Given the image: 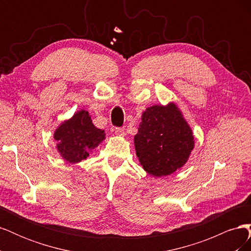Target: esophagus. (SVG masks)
Segmentation results:
<instances>
[{"mask_svg":"<svg viewBox=\"0 0 251 251\" xmlns=\"http://www.w3.org/2000/svg\"><path fill=\"white\" fill-rule=\"evenodd\" d=\"M125 130H126V128L124 126H120V127H115V128H114V132H115L116 135L124 136L125 135Z\"/></svg>","mask_w":251,"mask_h":251,"instance_id":"1","label":"esophagus"}]
</instances>
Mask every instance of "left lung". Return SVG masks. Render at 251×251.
Segmentation results:
<instances>
[{
    "label": "left lung",
    "mask_w": 251,
    "mask_h": 251,
    "mask_svg": "<svg viewBox=\"0 0 251 251\" xmlns=\"http://www.w3.org/2000/svg\"><path fill=\"white\" fill-rule=\"evenodd\" d=\"M134 141L142 168L155 177L168 176L183 166L194 149L191 127L174 103L143 112Z\"/></svg>",
    "instance_id": "1"
}]
</instances>
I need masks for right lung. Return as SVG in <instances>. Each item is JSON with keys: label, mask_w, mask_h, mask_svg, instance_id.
Returning <instances> with one entry per match:
<instances>
[{"label": "right lung", "mask_w": 251, "mask_h": 251, "mask_svg": "<svg viewBox=\"0 0 251 251\" xmlns=\"http://www.w3.org/2000/svg\"><path fill=\"white\" fill-rule=\"evenodd\" d=\"M104 131L97 128L87 111H79L60 126L54 134L57 150L65 160L75 163L89 156L104 139Z\"/></svg>", "instance_id": "right-lung-1"}]
</instances>
